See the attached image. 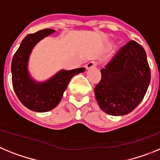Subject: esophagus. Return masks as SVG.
Listing matches in <instances>:
<instances>
[{"label": "esophagus", "mask_w": 160, "mask_h": 160, "mask_svg": "<svg viewBox=\"0 0 160 160\" xmlns=\"http://www.w3.org/2000/svg\"><path fill=\"white\" fill-rule=\"evenodd\" d=\"M97 66V62H96V61H91V62H89V63H88L87 64H86V68L89 69Z\"/></svg>", "instance_id": "34e87169"}]
</instances>
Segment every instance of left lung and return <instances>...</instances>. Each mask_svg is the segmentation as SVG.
I'll return each mask as SVG.
<instances>
[{"mask_svg":"<svg viewBox=\"0 0 160 160\" xmlns=\"http://www.w3.org/2000/svg\"><path fill=\"white\" fill-rule=\"evenodd\" d=\"M101 72V81L94 88L96 99L101 110L112 116L134 110L151 81L145 50L134 40L122 47Z\"/></svg>","mask_w":160,"mask_h":160,"instance_id":"1","label":"left lung"}]
</instances>
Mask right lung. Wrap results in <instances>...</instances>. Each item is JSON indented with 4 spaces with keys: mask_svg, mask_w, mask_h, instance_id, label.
<instances>
[{
    "mask_svg": "<svg viewBox=\"0 0 160 160\" xmlns=\"http://www.w3.org/2000/svg\"><path fill=\"white\" fill-rule=\"evenodd\" d=\"M54 32V30L45 29L26 35L13 55L11 64L12 83L17 97L24 106L35 112L43 113L55 108L71 79L85 71L84 68L61 70L44 82L35 81L30 77L28 62L32 50L40 40Z\"/></svg>",
    "mask_w": 160,
    "mask_h": 160,
    "instance_id": "add662e5",
    "label": "right lung"
}]
</instances>
